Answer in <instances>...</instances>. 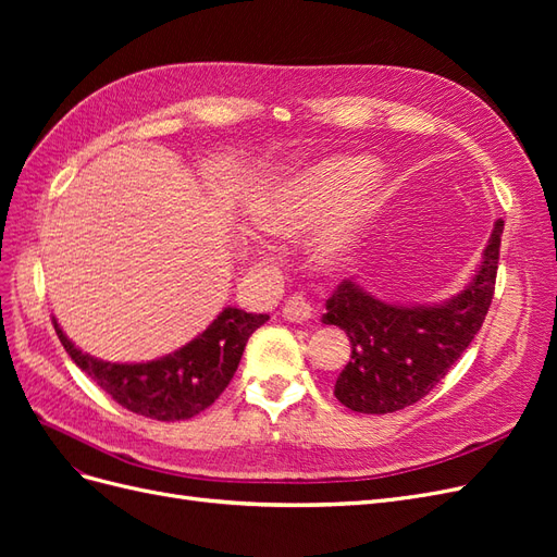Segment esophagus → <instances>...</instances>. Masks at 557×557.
I'll use <instances>...</instances> for the list:
<instances>
[{"label":"esophagus","instance_id":"1","mask_svg":"<svg viewBox=\"0 0 557 557\" xmlns=\"http://www.w3.org/2000/svg\"><path fill=\"white\" fill-rule=\"evenodd\" d=\"M283 315L290 320V323H309L313 318V307L305 295H293L288 297L283 307Z\"/></svg>","mask_w":557,"mask_h":557}]
</instances>
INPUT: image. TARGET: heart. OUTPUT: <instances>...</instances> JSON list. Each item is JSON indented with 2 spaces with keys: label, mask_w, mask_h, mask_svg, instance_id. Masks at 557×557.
I'll list each match as a JSON object with an SVG mask.
<instances>
[{
  "label": "heart",
  "mask_w": 557,
  "mask_h": 557,
  "mask_svg": "<svg viewBox=\"0 0 557 557\" xmlns=\"http://www.w3.org/2000/svg\"><path fill=\"white\" fill-rule=\"evenodd\" d=\"M376 174L356 158H330L281 178L264 193L258 205V223L276 237H297L323 223L334 207H344L332 218L318 248L336 258L352 244L358 215L376 190Z\"/></svg>",
  "instance_id": "obj_1"
}]
</instances>
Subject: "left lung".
Returning <instances> with one entry per match:
<instances>
[{
  "label": "left lung",
  "instance_id": "1",
  "mask_svg": "<svg viewBox=\"0 0 557 557\" xmlns=\"http://www.w3.org/2000/svg\"><path fill=\"white\" fill-rule=\"evenodd\" d=\"M504 221H495L474 276L440 305H391L344 278L327 299L325 325L342 327L350 360L334 397L358 413H393L423 399L460 360L491 309Z\"/></svg>",
  "mask_w": 557,
  "mask_h": 557
}]
</instances>
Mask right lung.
Segmentation results:
<instances>
[{
  "instance_id": "obj_1",
  "label": "right lung",
  "mask_w": 557,
  "mask_h": 557,
  "mask_svg": "<svg viewBox=\"0 0 557 557\" xmlns=\"http://www.w3.org/2000/svg\"><path fill=\"white\" fill-rule=\"evenodd\" d=\"M269 320L267 313H246L225 307L213 323L178 350L148 362H107L83 352L53 325L58 339L81 372H86L121 407L153 420L193 418L221 397L237 372L248 336Z\"/></svg>"
}]
</instances>
